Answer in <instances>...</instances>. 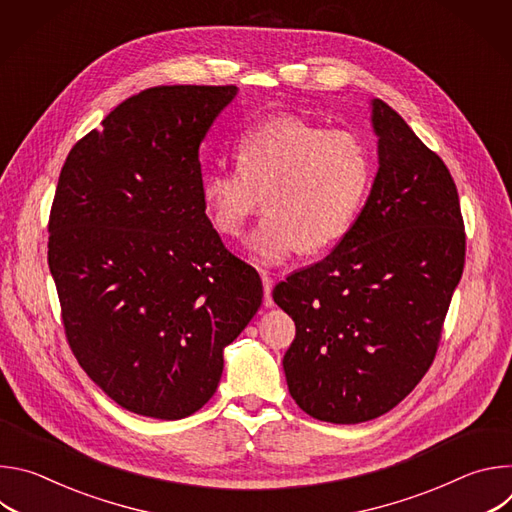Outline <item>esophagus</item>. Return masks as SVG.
<instances>
[{"label":"esophagus","instance_id":"34e87169","mask_svg":"<svg viewBox=\"0 0 512 512\" xmlns=\"http://www.w3.org/2000/svg\"><path fill=\"white\" fill-rule=\"evenodd\" d=\"M261 281H263V294H265V298H263V306H265V308H273V298H271L273 279H271L267 273H263V275H261Z\"/></svg>","mask_w":512,"mask_h":512}]
</instances>
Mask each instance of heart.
I'll return each mask as SVG.
<instances>
[{
  "label": "heart",
  "mask_w": 512,
  "mask_h": 512,
  "mask_svg": "<svg viewBox=\"0 0 512 512\" xmlns=\"http://www.w3.org/2000/svg\"><path fill=\"white\" fill-rule=\"evenodd\" d=\"M237 168L204 174L200 196L212 227L237 237L267 202V214L245 249L261 267L291 255L318 253L352 229L373 182V160L350 131H326L294 115L249 129L239 141Z\"/></svg>",
  "instance_id": "obj_1"
}]
</instances>
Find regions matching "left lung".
Here are the masks:
<instances>
[{
  "label": "left lung",
  "instance_id": "1",
  "mask_svg": "<svg viewBox=\"0 0 512 512\" xmlns=\"http://www.w3.org/2000/svg\"><path fill=\"white\" fill-rule=\"evenodd\" d=\"M371 123L379 170L352 229L273 289L296 322L283 356L289 395L342 425L381 417L423 379L466 253L446 164L381 99L371 101Z\"/></svg>",
  "mask_w": 512,
  "mask_h": 512
}]
</instances>
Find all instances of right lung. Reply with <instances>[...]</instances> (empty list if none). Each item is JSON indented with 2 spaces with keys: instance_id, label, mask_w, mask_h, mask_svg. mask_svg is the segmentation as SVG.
<instances>
[{
  "instance_id": "add662e5",
  "label": "right lung",
  "mask_w": 512,
  "mask_h": 512,
  "mask_svg": "<svg viewBox=\"0 0 512 512\" xmlns=\"http://www.w3.org/2000/svg\"><path fill=\"white\" fill-rule=\"evenodd\" d=\"M239 89L174 85L117 105L70 150L48 225L68 344L123 409L182 419L216 391L263 298L200 196V143Z\"/></svg>"
}]
</instances>
